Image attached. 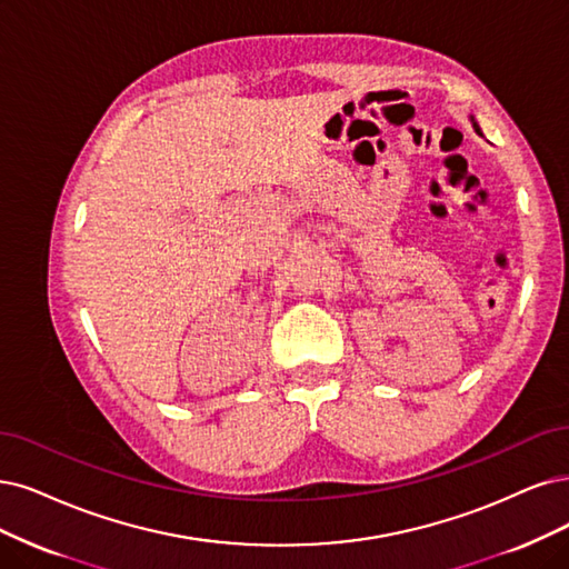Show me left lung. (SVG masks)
<instances>
[{
	"instance_id": "1",
	"label": "left lung",
	"mask_w": 569,
	"mask_h": 569,
	"mask_svg": "<svg viewBox=\"0 0 569 569\" xmlns=\"http://www.w3.org/2000/svg\"><path fill=\"white\" fill-rule=\"evenodd\" d=\"M469 119H471V123H473V129H476V133H478V136H482V131H480V126H478V121L473 119V114H471Z\"/></svg>"
}]
</instances>
